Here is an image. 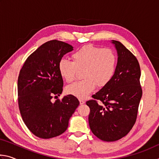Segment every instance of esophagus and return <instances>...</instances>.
I'll return each instance as SVG.
<instances>
[{"instance_id": "obj_1", "label": "esophagus", "mask_w": 159, "mask_h": 159, "mask_svg": "<svg viewBox=\"0 0 159 159\" xmlns=\"http://www.w3.org/2000/svg\"><path fill=\"white\" fill-rule=\"evenodd\" d=\"M79 102L80 104H83L85 102V101L83 99H79Z\"/></svg>"}]
</instances>
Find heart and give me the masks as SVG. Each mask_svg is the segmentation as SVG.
I'll use <instances>...</instances> for the list:
<instances>
[{
	"mask_svg": "<svg viewBox=\"0 0 159 159\" xmlns=\"http://www.w3.org/2000/svg\"><path fill=\"white\" fill-rule=\"evenodd\" d=\"M73 61L62 59L58 64L60 76L66 82L76 78L78 70H83V80L75 82L66 88V92L84 99L98 87L108 84L114 77L118 64L115 51L109 48L84 45L72 55Z\"/></svg>",
	"mask_w": 159,
	"mask_h": 159,
	"instance_id": "b5f03b06",
	"label": "heart"
}]
</instances>
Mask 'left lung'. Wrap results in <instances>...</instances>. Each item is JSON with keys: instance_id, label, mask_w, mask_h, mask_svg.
<instances>
[{"instance_id": "8db88e82", "label": "left lung", "mask_w": 159, "mask_h": 159, "mask_svg": "<svg viewBox=\"0 0 159 159\" xmlns=\"http://www.w3.org/2000/svg\"><path fill=\"white\" fill-rule=\"evenodd\" d=\"M118 53L115 74L108 84L86 102L91 131L99 139L114 142L125 136L136 122L142 95L138 60L121 43L112 41Z\"/></svg>"}]
</instances>
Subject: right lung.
Returning a JSON list of instances; mask_svg holds the SVG:
<instances>
[{
  "mask_svg": "<svg viewBox=\"0 0 159 159\" xmlns=\"http://www.w3.org/2000/svg\"><path fill=\"white\" fill-rule=\"evenodd\" d=\"M72 50L73 47L66 43L48 41L29 56L20 71L19 109L26 127L40 138H55L64 133L79 105V99L72 95L52 100L63 90L59 61Z\"/></svg>",
  "mask_w": 159,
  "mask_h": 159,
  "instance_id": "right-lung-1",
  "label": "right lung"
}]
</instances>
